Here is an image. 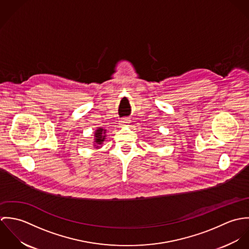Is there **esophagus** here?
Masks as SVG:
<instances>
[{"label": "esophagus", "mask_w": 249, "mask_h": 249, "mask_svg": "<svg viewBox=\"0 0 249 249\" xmlns=\"http://www.w3.org/2000/svg\"><path fill=\"white\" fill-rule=\"evenodd\" d=\"M128 118H123L122 120H120V122H119V124L120 125H125L126 124H128Z\"/></svg>", "instance_id": "34e87169"}]
</instances>
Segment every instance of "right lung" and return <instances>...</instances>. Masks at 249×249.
<instances>
[{
	"instance_id": "add662e5",
	"label": "right lung",
	"mask_w": 249,
	"mask_h": 249,
	"mask_svg": "<svg viewBox=\"0 0 249 249\" xmlns=\"http://www.w3.org/2000/svg\"><path fill=\"white\" fill-rule=\"evenodd\" d=\"M105 134H106V130L105 129H103V128H99L97 131H96V133H95V142L96 143L99 145V144H102L103 142L105 141V139H106V136H105ZM97 145V146H98Z\"/></svg>"
}]
</instances>
